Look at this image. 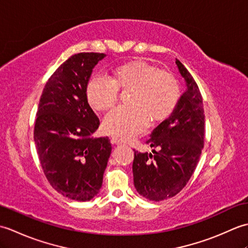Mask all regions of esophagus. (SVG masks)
<instances>
[{"label": "esophagus", "instance_id": "34e87169", "mask_svg": "<svg viewBox=\"0 0 248 248\" xmlns=\"http://www.w3.org/2000/svg\"><path fill=\"white\" fill-rule=\"evenodd\" d=\"M110 143H112V145H121L123 144V141L116 138H112V140H110Z\"/></svg>", "mask_w": 248, "mask_h": 248}]
</instances>
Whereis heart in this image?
Returning <instances> with one entry per match:
<instances>
[{
	"instance_id": "b5f03b06",
	"label": "heart",
	"mask_w": 248,
	"mask_h": 248,
	"mask_svg": "<svg viewBox=\"0 0 248 248\" xmlns=\"http://www.w3.org/2000/svg\"><path fill=\"white\" fill-rule=\"evenodd\" d=\"M134 88L130 107L114 109L103 121L107 133L130 140L143 133L152 121H163L175 110L180 97L179 86L170 72L143 60L132 61L116 68L114 80L93 76L88 82V103L97 112H108L118 100L119 89Z\"/></svg>"
}]
</instances>
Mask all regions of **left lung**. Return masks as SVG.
I'll return each mask as SVG.
<instances>
[{"instance_id": "obj_1", "label": "left lung", "mask_w": 248, "mask_h": 248, "mask_svg": "<svg viewBox=\"0 0 248 248\" xmlns=\"http://www.w3.org/2000/svg\"><path fill=\"white\" fill-rule=\"evenodd\" d=\"M176 64L186 81V91L171 115L152 131L146 141L154 148L152 152L134 150V186L140 195L152 202L173 197L186 186L203 148L202 93L182 62L176 59Z\"/></svg>"}]
</instances>
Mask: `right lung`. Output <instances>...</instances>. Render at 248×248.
Returning a JSON list of instances; mask_svg holds the SVG:
<instances>
[{
  "label": "right lung",
  "instance_id": "add662e5",
  "mask_svg": "<svg viewBox=\"0 0 248 248\" xmlns=\"http://www.w3.org/2000/svg\"><path fill=\"white\" fill-rule=\"evenodd\" d=\"M103 53H78L46 82L37 109L34 140L41 167L55 191L87 202L99 193L112 151L108 138L93 139L100 121L86 89Z\"/></svg>",
  "mask_w": 248,
  "mask_h": 248
}]
</instances>
